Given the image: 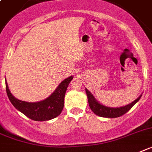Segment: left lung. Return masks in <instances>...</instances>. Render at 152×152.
Masks as SVG:
<instances>
[{
	"instance_id": "obj_1",
	"label": "left lung",
	"mask_w": 152,
	"mask_h": 152,
	"mask_svg": "<svg viewBox=\"0 0 152 152\" xmlns=\"http://www.w3.org/2000/svg\"><path fill=\"white\" fill-rule=\"evenodd\" d=\"M85 91L88 96V105H89L90 109L94 113L101 117H106V118H116L119 116H123L124 114L127 113L129 110L134 106L135 104L140 100L141 96H139L137 99L134 100L132 102H130L128 105L121 106V107H108V106H104L101 104L99 102H98L94 97L93 95L90 92L87 88H85Z\"/></svg>"
}]
</instances>
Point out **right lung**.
Segmentation results:
<instances>
[{
    "mask_svg": "<svg viewBox=\"0 0 152 152\" xmlns=\"http://www.w3.org/2000/svg\"><path fill=\"white\" fill-rule=\"evenodd\" d=\"M73 76H70L61 81L54 91L45 99L36 102H28L18 99L11 93L7 81L6 91L8 99L15 109L35 121H46L58 116L64 105V96L67 86Z\"/></svg>",
    "mask_w": 152,
    "mask_h": 152,
    "instance_id": "right-lung-1",
    "label": "right lung"
}]
</instances>
